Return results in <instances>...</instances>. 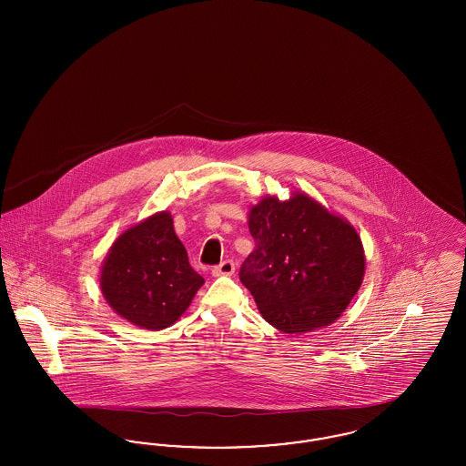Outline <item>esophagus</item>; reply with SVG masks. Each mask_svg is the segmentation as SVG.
Wrapping results in <instances>:
<instances>
[{"label":"esophagus","instance_id":"34e87169","mask_svg":"<svg viewBox=\"0 0 466 466\" xmlns=\"http://www.w3.org/2000/svg\"><path fill=\"white\" fill-rule=\"evenodd\" d=\"M236 270V264L232 260H223L222 264L213 267V276H232Z\"/></svg>","mask_w":466,"mask_h":466}]
</instances>
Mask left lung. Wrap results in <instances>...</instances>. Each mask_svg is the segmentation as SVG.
Masks as SVG:
<instances>
[{
	"mask_svg": "<svg viewBox=\"0 0 466 466\" xmlns=\"http://www.w3.org/2000/svg\"><path fill=\"white\" fill-rule=\"evenodd\" d=\"M255 249L239 278L267 321L285 333L333 323L361 285L363 246L355 228L306 194L266 198L249 211Z\"/></svg>",
	"mask_w": 466,
	"mask_h": 466,
	"instance_id": "left-lung-1",
	"label": "left lung"
}]
</instances>
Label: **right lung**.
<instances>
[{
	"instance_id": "1",
	"label": "right lung",
	"mask_w": 466,
	"mask_h": 466,
	"mask_svg": "<svg viewBox=\"0 0 466 466\" xmlns=\"http://www.w3.org/2000/svg\"><path fill=\"white\" fill-rule=\"evenodd\" d=\"M202 283L166 211L124 232L101 270V291L113 310L148 330L173 325Z\"/></svg>"
}]
</instances>
